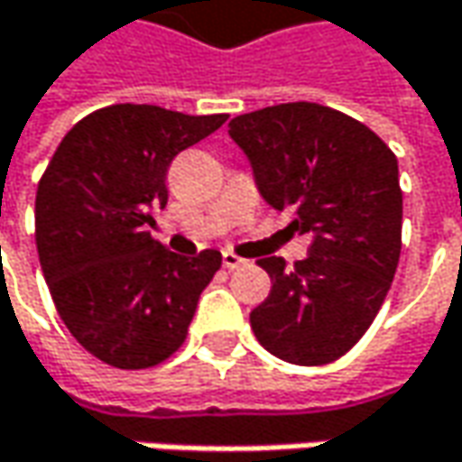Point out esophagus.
Returning <instances> with one entry per match:
<instances>
[{"mask_svg":"<svg viewBox=\"0 0 462 462\" xmlns=\"http://www.w3.org/2000/svg\"><path fill=\"white\" fill-rule=\"evenodd\" d=\"M222 264L227 267V270H240V267H245L248 262L245 259H240L237 254H232V251H225L222 254Z\"/></svg>","mask_w":462,"mask_h":462,"instance_id":"34e87169","label":"esophagus"}]
</instances>
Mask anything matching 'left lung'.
Instances as JSON below:
<instances>
[{
	"mask_svg": "<svg viewBox=\"0 0 462 462\" xmlns=\"http://www.w3.org/2000/svg\"><path fill=\"white\" fill-rule=\"evenodd\" d=\"M259 192L312 232L307 259L256 264L273 280L251 312L259 344L293 365L344 356L375 319L402 251L397 155L373 129L319 103H282L230 121Z\"/></svg>",
	"mask_w": 462,
	"mask_h": 462,
	"instance_id": "obj_1",
	"label": "left lung"
}]
</instances>
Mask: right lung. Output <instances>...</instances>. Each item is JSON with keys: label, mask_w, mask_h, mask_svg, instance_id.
<instances>
[{"label": "right lung", "mask_w": 462, "mask_h": 462, "mask_svg": "<svg viewBox=\"0 0 462 462\" xmlns=\"http://www.w3.org/2000/svg\"><path fill=\"white\" fill-rule=\"evenodd\" d=\"M227 118L134 103L100 107L65 134L44 169L33 211L42 273L65 328L100 362L147 370L185 344L222 254H171L147 225L169 200L174 155Z\"/></svg>", "instance_id": "obj_1"}]
</instances>
